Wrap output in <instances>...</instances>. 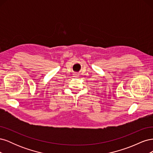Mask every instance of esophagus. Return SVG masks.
Masks as SVG:
<instances>
[{
  "label": "esophagus",
  "mask_w": 153,
  "mask_h": 153,
  "mask_svg": "<svg viewBox=\"0 0 153 153\" xmlns=\"http://www.w3.org/2000/svg\"><path fill=\"white\" fill-rule=\"evenodd\" d=\"M74 75H76V76H77L78 75H77V74L76 73H75V74H74Z\"/></svg>",
  "instance_id": "1"
}]
</instances>
